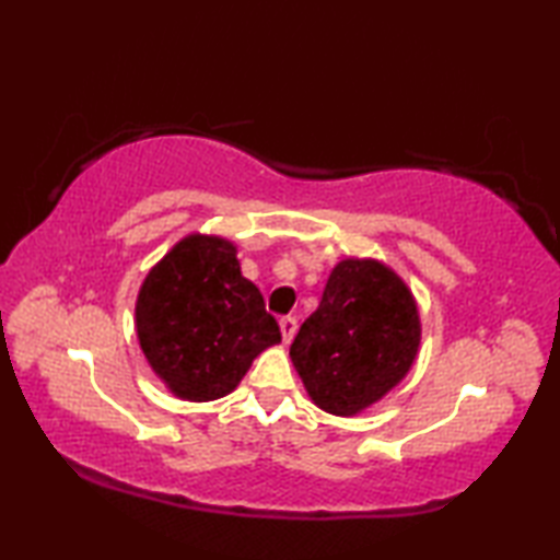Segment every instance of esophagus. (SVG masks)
Here are the masks:
<instances>
[{
	"instance_id": "34e87169",
	"label": "esophagus",
	"mask_w": 560,
	"mask_h": 560,
	"mask_svg": "<svg viewBox=\"0 0 560 560\" xmlns=\"http://www.w3.org/2000/svg\"><path fill=\"white\" fill-rule=\"evenodd\" d=\"M279 328H281L283 340H287V343H291V338L296 336L299 324H296V318H293V316H281L279 318Z\"/></svg>"
}]
</instances>
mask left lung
<instances>
[{"mask_svg": "<svg viewBox=\"0 0 560 560\" xmlns=\"http://www.w3.org/2000/svg\"><path fill=\"white\" fill-rule=\"evenodd\" d=\"M412 291L375 259L338 261L289 355L320 410L350 417L393 390L420 348Z\"/></svg>", "mask_w": 560, "mask_h": 560, "instance_id": "left-lung-1", "label": "left lung"}]
</instances>
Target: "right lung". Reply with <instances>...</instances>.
<instances>
[{"label": "right lung", "mask_w": 560, "mask_h": 560, "mask_svg": "<svg viewBox=\"0 0 560 560\" xmlns=\"http://www.w3.org/2000/svg\"><path fill=\"white\" fill-rule=\"evenodd\" d=\"M136 330L155 375L192 402L230 395L281 340L261 291L242 277L236 246L210 234L185 236L148 271Z\"/></svg>", "instance_id": "right-lung-1"}]
</instances>
